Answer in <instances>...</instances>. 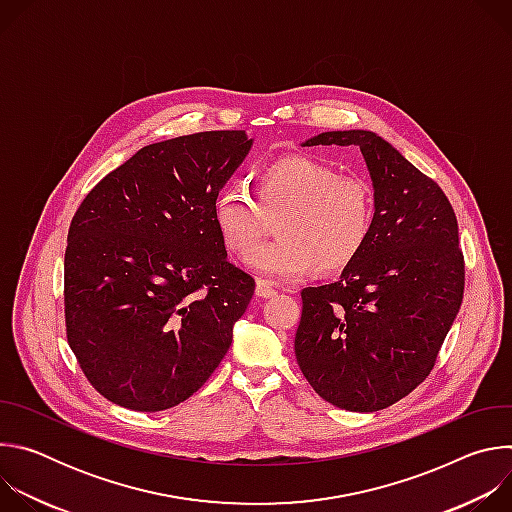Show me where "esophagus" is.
<instances>
[{"label": "esophagus", "mask_w": 512, "mask_h": 512, "mask_svg": "<svg viewBox=\"0 0 512 512\" xmlns=\"http://www.w3.org/2000/svg\"><path fill=\"white\" fill-rule=\"evenodd\" d=\"M255 294L259 296V298H265V300H269V298H273L277 291H275V287L269 283V281H265V279H259L257 281V289H255Z\"/></svg>", "instance_id": "obj_1"}]
</instances>
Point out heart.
<instances>
[{
    "label": "heart",
    "mask_w": 512,
    "mask_h": 512,
    "mask_svg": "<svg viewBox=\"0 0 512 512\" xmlns=\"http://www.w3.org/2000/svg\"><path fill=\"white\" fill-rule=\"evenodd\" d=\"M255 194L257 202L241 184H227L214 198L212 216L221 243L237 257L258 244L267 217L282 216L280 239L248 254L247 267L265 279H298L318 269L338 275L371 243L377 200L360 176H342L308 156H283L257 172Z\"/></svg>",
    "instance_id": "obj_1"
}]
</instances>
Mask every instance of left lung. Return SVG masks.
I'll return each instance as SVG.
<instances>
[{
    "instance_id": "obj_1",
    "label": "left lung",
    "mask_w": 512,
    "mask_h": 512,
    "mask_svg": "<svg viewBox=\"0 0 512 512\" xmlns=\"http://www.w3.org/2000/svg\"><path fill=\"white\" fill-rule=\"evenodd\" d=\"M306 145H358L377 223L338 281L302 289L296 358L328 403L379 411L429 377L460 312L466 263L456 212L437 182L373 131H328Z\"/></svg>"
}]
</instances>
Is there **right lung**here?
<instances>
[{
	"instance_id": "right-lung-1",
	"label": "right lung",
	"mask_w": 512,
	"mask_h": 512,
	"mask_svg": "<svg viewBox=\"0 0 512 512\" xmlns=\"http://www.w3.org/2000/svg\"><path fill=\"white\" fill-rule=\"evenodd\" d=\"M249 148L241 129L145 145L72 216L66 340L111 403L143 413L176 407L227 354L255 279L227 259L212 206Z\"/></svg>"
}]
</instances>
